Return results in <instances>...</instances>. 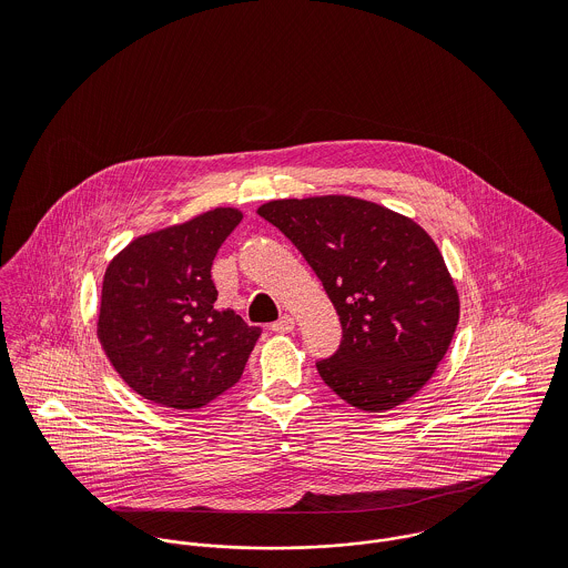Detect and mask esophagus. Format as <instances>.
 <instances>
[{"label": "esophagus", "mask_w": 568, "mask_h": 568, "mask_svg": "<svg viewBox=\"0 0 568 568\" xmlns=\"http://www.w3.org/2000/svg\"><path fill=\"white\" fill-rule=\"evenodd\" d=\"M295 327V320L291 315H284L282 320H277L275 324L271 325L273 332H280V334H286V332H293Z\"/></svg>", "instance_id": "1"}]
</instances>
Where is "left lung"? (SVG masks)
Masks as SVG:
<instances>
[{
  "mask_svg": "<svg viewBox=\"0 0 568 568\" xmlns=\"http://www.w3.org/2000/svg\"><path fill=\"white\" fill-rule=\"evenodd\" d=\"M257 214L300 248L336 308L341 345L317 361L325 385L374 413L415 396L459 322V295L433 239L354 196L282 199Z\"/></svg>",
  "mask_w": 568,
  "mask_h": 568,
  "instance_id": "8db88e82",
  "label": "left lung"
}]
</instances>
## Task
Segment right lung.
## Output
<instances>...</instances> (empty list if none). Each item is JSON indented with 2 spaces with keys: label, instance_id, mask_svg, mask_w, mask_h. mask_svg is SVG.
Masks as SVG:
<instances>
[{
  "label": "right lung",
  "instance_id": "1",
  "mask_svg": "<svg viewBox=\"0 0 568 568\" xmlns=\"http://www.w3.org/2000/svg\"><path fill=\"white\" fill-rule=\"evenodd\" d=\"M243 214L216 207L140 236L106 266L98 338L142 398L199 408L234 387L260 327L214 306L212 262Z\"/></svg>",
  "mask_w": 568,
  "mask_h": 568
}]
</instances>
